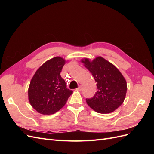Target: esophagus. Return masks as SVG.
I'll list each match as a JSON object with an SVG mask.
<instances>
[{
	"label": "esophagus",
	"mask_w": 154,
	"mask_h": 154,
	"mask_svg": "<svg viewBox=\"0 0 154 154\" xmlns=\"http://www.w3.org/2000/svg\"><path fill=\"white\" fill-rule=\"evenodd\" d=\"M77 90L78 91H82V86H79L78 88H77Z\"/></svg>",
	"instance_id": "34e87169"
}]
</instances>
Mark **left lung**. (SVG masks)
Returning <instances> with one entry per match:
<instances>
[{
	"label": "left lung",
	"instance_id": "obj_1",
	"mask_svg": "<svg viewBox=\"0 0 154 154\" xmlns=\"http://www.w3.org/2000/svg\"><path fill=\"white\" fill-rule=\"evenodd\" d=\"M81 62L91 72L97 83V91L92 98L86 99L92 109L100 114L111 113L122 105L127 91V82L112 63L101 57Z\"/></svg>",
	"mask_w": 154,
	"mask_h": 154
}]
</instances>
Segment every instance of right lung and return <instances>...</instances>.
<instances>
[{
    "mask_svg": "<svg viewBox=\"0 0 154 154\" xmlns=\"http://www.w3.org/2000/svg\"><path fill=\"white\" fill-rule=\"evenodd\" d=\"M66 60L56 57L46 61L30 82L28 99L32 108L44 115L53 114L66 105L72 91L60 76Z\"/></svg>",
    "mask_w": 154,
    "mask_h": 154,
    "instance_id": "obj_1",
    "label": "right lung"
}]
</instances>
